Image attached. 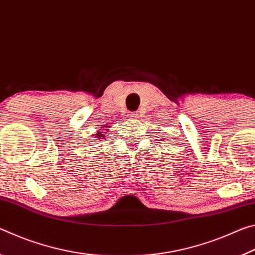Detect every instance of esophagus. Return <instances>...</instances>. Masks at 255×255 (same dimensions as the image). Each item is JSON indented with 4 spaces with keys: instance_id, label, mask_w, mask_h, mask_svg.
I'll use <instances>...</instances> for the list:
<instances>
[{
    "instance_id": "34e87169",
    "label": "esophagus",
    "mask_w": 255,
    "mask_h": 255,
    "mask_svg": "<svg viewBox=\"0 0 255 255\" xmlns=\"http://www.w3.org/2000/svg\"><path fill=\"white\" fill-rule=\"evenodd\" d=\"M129 117H130L131 119L139 118V117H140V112H133V114H131L130 116H129Z\"/></svg>"
}]
</instances>
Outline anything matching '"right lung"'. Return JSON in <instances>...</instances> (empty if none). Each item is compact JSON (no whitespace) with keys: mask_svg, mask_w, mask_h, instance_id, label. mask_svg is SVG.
<instances>
[{"mask_svg":"<svg viewBox=\"0 0 255 255\" xmlns=\"http://www.w3.org/2000/svg\"><path fill=\"white\" fill-rule=\"evenodd\" d=\"M110 126H103V127H101V129L100 130H98L96 133H93V136H96V138H99V139H102V140H105L106 139V136H107V132H105V131H107L108 129L107 128H109ZM106 128V129H105L104 128Z\"/></svg>","mask_w":255,"mask_h":255,"instance_id":"add662e5","label":"right lung"}]
</instances>
